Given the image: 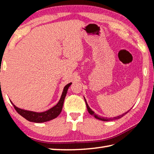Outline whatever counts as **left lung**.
<instances>
[{
    "label": "left lung",
    "mask_w": 154,
    "mask_h": 154,
    "mask_svg": "<svg viewBox=\"0 0 154 154\" xmlns=\"http://www.w3.org/2000/svg\"><path fill=\"white\" fill-rule=\"evenodd\" d=\"M84 99H85V100L86 105H87V110H88V112H89V113L90 114H91V115L94 116V117L95 118V119H99V120H103V121H110V120H115V119H120V118H122L123 116H124V115H125L126 114H127L128 112H129V110H128V111H127V112L123 113L122 114H121V115H120V116H116V117H114L113 119H111V118H110V119H106V118L105 119V118L99 116L97 115V114H94V111H93L92 110H91V108L89 106V105H88V104H87V103L85 98L84 97Z\"/></svg>",
    "instance_id": "8db88e82"
}]
</instances>
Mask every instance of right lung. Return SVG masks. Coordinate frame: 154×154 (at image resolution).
Masks as SVG:
<instances>
[{
  "mask_svg": "<svg viewBox=\"0 0 154 154\" xmlns=\"http://www.w3.org/2000/svg\"><path fill=\"white\" fill-rule=\"evenodd\" d=\"M72 83H68L64 87V89L63 91V93L61 94V96L60 100L57 103L56 105H55L54 107L51 108L50 109H49L45 112H34V111H30L26 110L24 109H19L17 106H16L14 104H13L11 100V102L14 106L15 110L17 111V112L21 115L22 117H24V119H26L27 120L30 121V122H36V123H41V122H45L50 121L51 120H53L55 118H57L60 114L61 113L62 110V108H63V103L65 96L67 94V90L69 87H70Z\"/></svg>",
  "mask_w": 154,
  "mask_h": 154,
  "instance_id": "1",
  "label": "right lung"
}]
</instances>
